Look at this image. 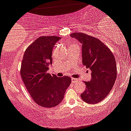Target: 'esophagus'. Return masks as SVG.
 <instances>
[{
    "mask_svg": "<svg viewBox=\"0 0 131 131\" xmlns=\"http://www.w3.org/2000/svg\"><path fill=\"white\" fill-rule=\"evenodd\" d=\"M77 80H77V78H71V82H73V83H74V82H77Z\"/></svg>",
    "mask_w": 131,
    "mask_h": 131,
    "instance_id": "1",
    "label": "esophagus"
}]
</instances>
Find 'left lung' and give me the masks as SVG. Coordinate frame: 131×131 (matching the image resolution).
<instances>
[{
    "instance_id": "left-lung-1",
    "label": "left lung",
    "mask_w": 131,
    "mask_h": 131,
    "mask_svg": "<svg viewBox=\"0 0 131 131\" xmlns=\"http://www.w3.org/2000/svg\"><path fill=\"white\" fill-rule=\"evenodd\" d=\"M72 37L82 44V63L91 70V80L84 82L86 89L81 98L88 104L102 101L109 94L117 76L115 58L111 51L98 38L83 33H73Z\"/></svg>"
}]
</instances>
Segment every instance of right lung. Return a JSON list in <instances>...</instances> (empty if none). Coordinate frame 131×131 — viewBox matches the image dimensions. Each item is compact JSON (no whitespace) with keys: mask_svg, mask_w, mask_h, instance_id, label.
I'll return each mask as SVG.
<instances>
[{"mask_svg":"<svg viewBox=\"0 0 131 131\" xmlns=\"http://www.w3.org/2000/svg\"><path fill=\"white\" fill-rule=\"evenodd\" d=\"M60 38L40 37L26 49L21 63V78L26 89L34 102L43 107L58 105L71 83L69 77H57L48 73L52 63L53 49Z\"/></svg>","mask_w":131,"mask_h":131,"instance_id":"right-lung-1","label":"right lung"}]
</instances>
